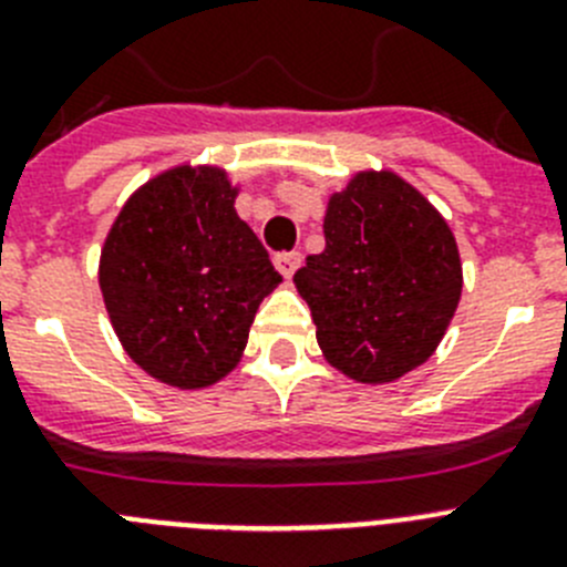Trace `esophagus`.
Returning a JSON list of instances; mask_svg holds the SVG:
<instances>
[{"instance_id": "34e87169", "label": "esophagus", "mask_w": 567, "mask_h": 567, "mask_svg": "<svg viewBox=\"0 0 567 567\" xmlns=\"http://www.w3.org/2000/svg\"><path fill=\"white\" fill-rule=\"evenodd\" d=\"M275 267L284 278H292L300 267V252H278L275 255Z\"/></svg>"}]
</instances>
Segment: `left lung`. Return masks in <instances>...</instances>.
<instances>
[{"instance_id": "obj_1", "label": "left lung", "mask_w": 567, "mask_h": 567, "mask_svg": "<svg viewBox=\"0 0 567 567\" xmlns=\"http://www.w3.org/2000/svg\"><path fill=\"white\" fill-rule=\"evenodd\" d=\"M323 235L295 272L323 358L358 383H392L432 358L463 292L443 215L400 175L369 169L329 198Z\"/></svg>"}]
</instances>
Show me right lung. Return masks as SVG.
<instances>
[{
    "label": "right lung",
    "instance_id": "add662e5",
    "mask_svg": "<svg viewBox=\"0 0 567 567\" xmlns=\"http://www.w3.org/2000/svg\"><path fill=\"white\" fill-rule=\"evenodd\" d=\"M218 167H175L130 195L107 233L99 287L124 352L167 385L204 389L235 369L260 300L280 284L235 213Z\"/></svg>",
    "mask_w": 567,
    "mask_h": 567
}]
</instances>
